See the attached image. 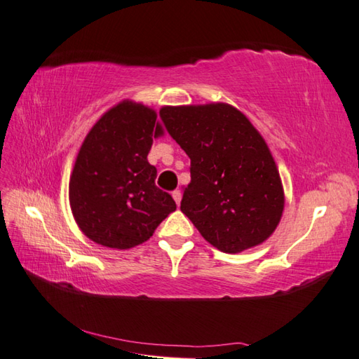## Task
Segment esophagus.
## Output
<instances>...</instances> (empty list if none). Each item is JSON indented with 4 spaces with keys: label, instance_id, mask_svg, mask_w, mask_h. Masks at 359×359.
<instances>
[{
    "label": "esophagus",
    "instance_id": "1",
    "mask_svg": "<svg viewBox=\"0 0 359 359\" xmlns=\"http://www.w3.org/2000/svg\"><path fill=\"white\" fill-rule=\"evenodd\" d=\"M172 197H174L175 203L180 205V201H182V191H180V189H174V191H172Z\"/></svg>",
    "mask_w": 359,
    "mask_h": 359
}]
</instances>
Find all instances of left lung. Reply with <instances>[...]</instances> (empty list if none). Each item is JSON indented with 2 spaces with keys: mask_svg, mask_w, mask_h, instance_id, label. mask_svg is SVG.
<instances>
[{
  "mask_svg": "<svg viewBox=\"0 0 359 359\" xmlns=\"http://www.w3.org/2000/svg\"><path fill=\"white\" fill-rule=\"evenodd\" d=\"M168 134L191 158L180 210L211 245L239 253L276 230L284 191L264 139L230 104L166 106Z\"/></svg>",
  "mask_w": 359,
  "mask_h": 359,
  "instance_id": "left-lung-1",
  "label": "left lung"
}]
</instances>
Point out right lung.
Here are the masks:
<instances>
[{"label":"right lung","mask_w":359,"mask_h":359,"mask_svg":"<svg viewBox=\"0 0 359 359\" xmlns=\"http://www.w3.org/2000/svg\"><path fill=\"white\" fill-rule=\"evenodd\" d=\"M162 133L154 111L123 102L86 135L71 175L69 201L90 241L133 248L175 210L171 194L156 187L157 170L148 162L152 139Z\"/></svg>","instance_id":"right-lung-1"}]
</instances>
